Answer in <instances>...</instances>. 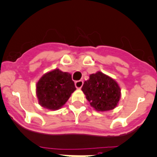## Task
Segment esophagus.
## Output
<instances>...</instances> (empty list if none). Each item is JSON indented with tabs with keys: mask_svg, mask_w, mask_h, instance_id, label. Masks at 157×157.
<instances>
[{
	"mask_svg": "<svg viewBox=\"0 0 157 157\" xmlns=\"http://www.w3.org/2000/svg\"><path fill=\"white\" fill-rule=\"evenodd\" d=\"M83 84H84V83H83L82 80H77V81L75 82V86L77 89H80L81 88L82 86H83Z\"/></svg>",
	"mask_w": 157,
	"mask_h": 157,
	"instance_id": "obj_1",
	"label": "esophagus"
}]
</instances>
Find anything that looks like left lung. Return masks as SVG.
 Segmentation results:
<instances>
[{"instance_id": "8db88e82", "label": "left lung", "mask_w": 157, "mask_h": 157, "mask_svg": "<svg viewBox=\"0 0 157 157\" xmlns=\"http://www.w3.org/2000/svg\"><path fill=\"white\" fill-rule=\"evenodd\" d=\"M91 107L98 112L115 109L121 97L119 84L112 77L98 71L90 75L81 88Z\"/></svg>"}]
</instances>
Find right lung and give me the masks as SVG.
Here are the masks:
<instances>
[{"instance_id": "add662e5", "label": "right lung", "mask_w": 157, "mask_h": 157, "mask_svg": "<svg viewBox=\"0 0 157 157\" xmlns=\"http://www.w3.org/2000/svg\"><path fill=\"white\" fill-rule=\"evenodd\" d=\"M75 90L71 74L58 68L44 73L36 84L38 103L50 110L62 108Z\"/></svg>"}]
</instances>
